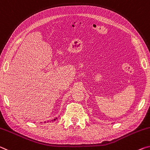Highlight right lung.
Here are the masks:
<instances>
[{"label": "right lung", "mask_w": 150, "mask_h": 150, "mask_svg": "<svg viewBox=\"0 0 150 150\" xmlns=\"http://www.w3.org/2000/svg\"><path fill=\"white\" fill-rule=\"evenodd\" d=\"M56 119H57V118H55V119H54V120H56ZM53 120H52V121H53Z\"/></svg>", "instance_id": "add662e5"}]
</instances>
